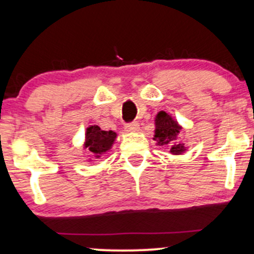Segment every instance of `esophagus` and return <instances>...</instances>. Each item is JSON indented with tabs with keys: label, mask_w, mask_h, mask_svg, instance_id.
I'll return each mask as SVG.
<instances>
[{
	"label": "esophagus",
	"mask_w": 254,
	"mask_h": 254,
	"mask_svg": "<svg viewBox=\"0 0 254 254\" xmlns=\"http://www.w3.org/2000/svg\"><path fill=\"white\" fill-rule=\"evenodd\" d=\"M138 130H139V125L138 123H136V122L125 125V131H127V132H137Z\"/></svg>",
	"instance_id": "34e87169"
}]
</instances>
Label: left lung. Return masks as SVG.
<instances>
[{
  "instance_id": "left-lung-1",
  "label": "left lung",
  "mask_w": 254,
  "mask_h": 254,
  "mask_svg": "<svg viewBox=\"0 0 254 254\" xmlns=\"http://www.w3.org/2000/svg\"><path fill=\"white\" fill-rule=\"evenodd\" d=\"M155 130H154L153 139L156 142V145L170 148L172 155H182L188 151L184 142H178L180 131L183 127L171 115L165 111H160L155 116Z\"/></svg>"
}]
</instances>
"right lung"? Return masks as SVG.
I'll use <instances>...</instances> for the list:
<instances>
[{
    "mask_svg": "<svg viewBox=\"0 0 254 254\" xmlns=\"http://www.w3.org/2000/svg\"><path fill=\"white\" fill-rule=\"evenodd\" d=\"M117 138V133L115 131H104L98 125H89L84 133L83 149L95 159H100L104 154L111 150L113 143ZM88 161L92 160L88 159Z\"/></svg>",
    "mask_w": 254,
    "mask_h": 254,
    "instance_id": "1",
    "label": "right lung"
}]
</instances>
